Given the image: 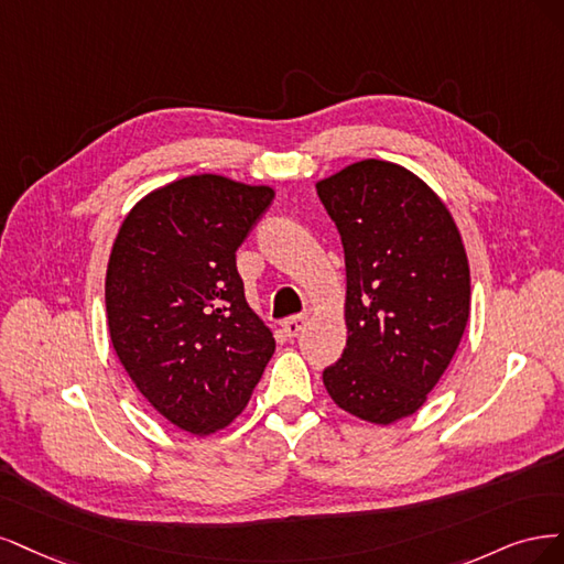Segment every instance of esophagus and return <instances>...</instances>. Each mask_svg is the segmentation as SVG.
Listing matches in <instances>:
<instances>
[{
  "label": "esophagus",
  "mask_w": 564,
  "mask_h": 564,
  "mask_svg": "<svg viewBox=\"0 0 564 564\" xmlns=\"http://www.w3.org/2000/svg\"><path fill=\"white\" fill-rule=\"evenodd\" d=\"M281 325H283V333H285L288 337H297V335L304 330L306 316H290V318H285Z\"/></svg>",
  "instance_id": "esophagus-1"
}]
</instances>
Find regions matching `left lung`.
I'll return each instance as SVG.
<instances>
[{"mask_svg":"<svg viewBox=\"0 0 564 564\" xmlns=\"http://www.w3.org/2000/svg\"><path fill=\"white\" fill-rule=\"evenodd\" d=\"M347 264V347L323 370L333 401L372 424L426 403L470 314V274L447 206L424 180L366 159L316 183Z\"/></svg>","mask_w":564,"mask_h":564,"instance_id":"obj_1","label":"left lung"}]
</instances>
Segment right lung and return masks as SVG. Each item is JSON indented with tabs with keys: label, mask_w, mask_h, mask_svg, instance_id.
Returning a JSON list of instances; mask_svg holds the SVG:
<instances>
[{
	"label": "right lung",
	"mask_w": 564,
	"mask_h": 564,
	"mask_svg": "<svg viewBox=\"0 0 564 564\" xmlns=\"http://www.w3.org/2000/svg\"><path fill=\"white\" fill-rule=\"evenodd\" d=\"M271 202L267 185L189 175L140 198L115 239L112 347L150 405L187 433L229 426L276 349L236 271V250Z\"/></svg>",
	"instance_id": "obj_1"
}]
</instances>
